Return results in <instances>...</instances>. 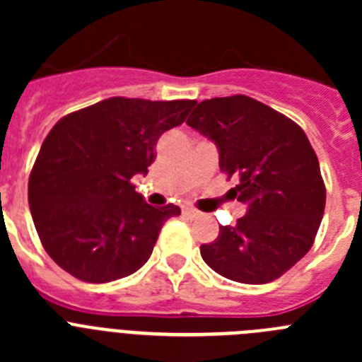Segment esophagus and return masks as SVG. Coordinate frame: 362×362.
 <instances>
[{"mask_svg":"<svg viewBox=\"0 0 362 362\" xmlns=\"http://www.w3.org/2000/svg\"><path fill=\"white\" fill-rule=\"evenodd\" d=\"M183 216L190 217V219H196V217H199V212L194 209H183Z\"/></svg>","mask_w":362,"mask_h":362,"instance_id":"34e87169","label":"esophagus"}]
</instances>
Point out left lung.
I'll return each mask as SVG.
<instances>
[{
  "label": "left lung",
  "mask_w": 362,
  "mask_h": 362,
  "mask_svg": "<svg viewBox=\"0 0 362 362\" xmlns=\"http://www.w3.org/2000/svg\"><path fill=\"white\" fill-rule=\"evenodd\" d=\"M188 127L219 150V168L239 185L228 192L246 204L235 226L201 245L214 272L245 284H264L288 272L312 248L325 214L317 156L299 124L248 95L201 101Z\"/></svg>",
  "instance_id": "left-lung-1"
}]
</instances>
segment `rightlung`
<instances>
[{
    "mask_svg": "<svg viewBox=\"0 0 362 362\" xmlns=\"http://www.w3.org/2000/svg\"><path fill=\"white\" fill-rule=\"evenodd\" d=\"M196 101L110 98L72 112L45 137L28 179L37 235L57 267L85 283H110L148 261L175 204L152 206L134 175H146L153 146Z\"/></svg>",
    "mask_w": 362,
    "mask_h": 362,
    "instance_id": "add662e5",
    "label": "right lung"
}]
</instances>
